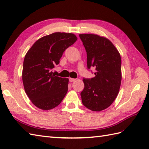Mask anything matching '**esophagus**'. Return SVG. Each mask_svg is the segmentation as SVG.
<instances>
[{
  "label": "esophagus",
  "mask_w": 149,
  "mask_h": 149,
  "mask_svg": "<svg viewBox=\"0 0 149 149\" xmlns=\"http://www.w3.org/2000/svg\"><path fill=\"white\" fill-rule=\"evenodd\" d=\"M76 80H77L76 79H74V78H70L69 79L70 82H74V81H75Z\"/></svg>",
  "instance_id": "1"
}]
</instances>
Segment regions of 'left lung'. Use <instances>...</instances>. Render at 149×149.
<instances>
[{
    "mask_svg": "<svg viewBox=\"0 0 149 149\" xmlns=\"http://www.w3.org/2000/svg\"><path fill=\"white\" fill-rule=\"evenodd\" d=\"M87 54V66L95 68V76L83 79L81 96L83 105L100 111L111 105L119 92L122 81L121 57L107 38L94 34H80Z\"/></svg>",
    "mask_w": 149,
    "mask_h": 149,
    "instance_id": "obj_1",
    "label": "left lung"
}]
</instances>
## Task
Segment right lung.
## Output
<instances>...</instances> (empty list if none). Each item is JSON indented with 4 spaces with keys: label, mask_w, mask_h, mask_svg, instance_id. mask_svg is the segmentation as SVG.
Returning <instances> with one entry per match:
<instances>
[{
    "label": "right lung",
    "mask_w": 149,
    "mask_h": 149,
    "mask_svg": "<svg viewBox=\"0 0 149 149\" xmlns=\"http://www.w3.org/2000/svg\"><path fill=\"white\" fill-rule=\"evenodd\" d=\"M77 40L72 33H54L41 38L28 50L24 60L22 81L27 95L43 110L54 108L68 91V79L52 74L65 50Z\"/></svg>",
    "instance_id": "1"
}]
</instances>
